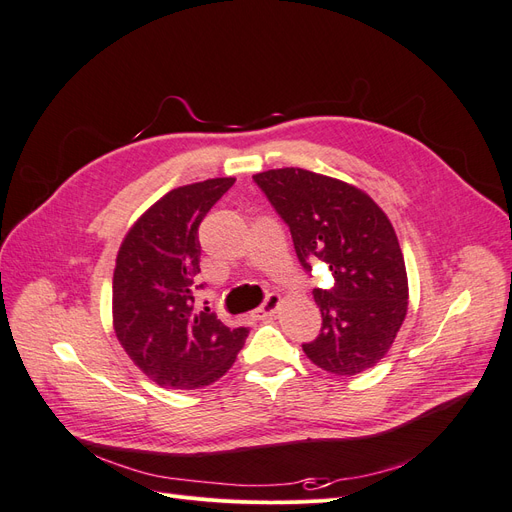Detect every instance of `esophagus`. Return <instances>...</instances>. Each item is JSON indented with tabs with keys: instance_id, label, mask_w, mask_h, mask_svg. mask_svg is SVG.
<instances>
[{
	"instance_id": "34e87169",
	"label": "esophagus",
	"mask_w": 512,
	"mask_h": 512,
	"mask_svg": "<svg viewBox=\"0 0 512 512\" xmlns=\"http://www.w3.org/2000/svg\"><path fill=\"white\" fill-rule=\"evenodd\" d=\"M280 305H282V297H280V294H269L267 301L256 309L254 316L260 318V320L271 318L273 314H277V309H280Z\"/></svg>"
}]
</instances>
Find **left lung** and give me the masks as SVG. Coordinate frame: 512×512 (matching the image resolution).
I'll use <instances>...</instances> for the list:
<instances>
[{
    "mask_svg": "<svg viewBox=\"0 0 512 512\" xmlns=\"http://www.w3.org/2000/svg\"><path fill=\"white\" fill-rule=\"evenodd\" d=\"M254 181L290 226L294 250L327 262L331 290H314L322 329L303 344L307 359L335 376H356L391 350L408 314V273L395 228L376 200L356 185L286 166Z\"/></svg>",
    "mask_w": 512,
    "mask_h": 512,
    "instance_id": "left-lung-1",
    "label": "left lung"
}]
</instances>
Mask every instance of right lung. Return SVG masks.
Returning a JSON list of instances; mask_svg holds the SVG:
<instances>
[{"instance_id": "right-lung-1", "label": "right lung", "mask_w": 512, "mask_h": 512, "mask_svg": "<svg viewBox=\"0 0 512 512\" xmlns=\"http://www.w3.org/2000/svg\"><path fill=\"white\" fill-rule=\"evenodd\" d=\"M235 177L170 190L123 237L113 273V329L143 374L164 389H203L235 363L247 329L196 309L198 226Z\"/></svg>"}]
</instances>
